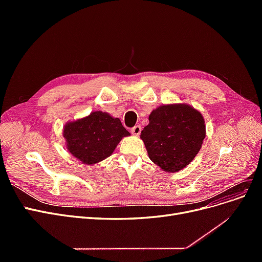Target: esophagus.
<instances>
[{"label":"esophagus","instance_id":"34e87169","mask_svg":"<svg viewBox=\"0 0 262 262\" xmlns=\"http://www.w3.org/2000/svg\"><path fill=\"white\" fill-rule=\"evenodd\" d=\"M131 132L134 134V136H139L141 133V125H134L133 128H131Z\"/></svg>","mask_w":262,"mask_h":262}]
</instances>
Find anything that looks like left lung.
I'll return each instance as SVG.
<instances>
[{"instance_id":"left-lung-1","label":"left lung","mask_w":262,"mask_h":262,"mask_svg":"<svg viewBox=\"0 0 262 262\" xmlns=\"http://www.w3.org/2000/svg\"><path fill=\"white\" fill-rule=\"evenodd\" d=\"M141 132L150 161L167 172L191 163L205 138L202 115L189 105H163L150 113Z\"/></svg>"}]
</instances>
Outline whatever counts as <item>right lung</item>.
I'll list each match as a JSON object with an SVG mask.
<instances>
[{"mask_svg":"<svg viewBox=\"0 0 262 262\" xmlns=\"http://www.w3.org/2000/svg\"><path fill=\"white\" fill-rule=\"evenodd\" d=\"M63 136L71 154L83 164L93 165L112 155L119 142L130 136V132L118 118L93 112L83 119L67 123Z\"/></svg>","mask_w":262,"mask_h":262,"instance_id":"add662e5","label":"right lung"}]
</instances>
